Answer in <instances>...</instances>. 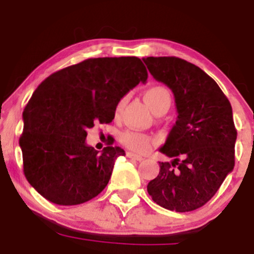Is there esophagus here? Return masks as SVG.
<instances>
[{
  "instance_id": "1",
  "label": "esophagus",
  "mask_w": 254,
  "mask_h": 254,
  "mask_svg": "<svg viewBox=\"0 0 254 254\" xmlns=\"http://www.w3.org/2000/svg\"><path fill=\"white\" fill-rule=\"evenodd\" d=\"M127 156L129 157V159L136 160V161H142V160H143V157L139 156V155H136V154H133V153H127Z\"/></svg>"
}]
</instances>
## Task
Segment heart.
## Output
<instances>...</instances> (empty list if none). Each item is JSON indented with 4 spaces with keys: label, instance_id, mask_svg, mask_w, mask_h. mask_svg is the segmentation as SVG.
Segmentation results:
<instances>
[{
    "label": "heart",
    "instance_id": "obj_1",
    "mask_svg": "<svg viewBox=\"0 0 254 254\" xmlns=\"http://www.w3.org/2000/svg\"><path fill=\"white\" fill-rule=\"evenodd\" d=\"M144 100L155 113L166 112L172 104V94L165 86H153L144 92ZM123 101L119 103L117 112L122 109ZM122 142L127 148L137 153H145L154 144V138L147 133L138 131H127L122 136Z\"/></svg>",
    "mask_w": 254,
    "mask_h": 254
}]
</instances>
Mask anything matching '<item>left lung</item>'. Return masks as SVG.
Here are the masks:
<instances>
[{
	"label": "left lung",
	"instance_id": "8db88e82",
	"mask_svg": "<svg viewBox=\"0 0 254 254\" xmlns=\"http://www.w3.org/2000/svg\"><path fill=\"white\" fill-rule=\"evenodd\" d=\"M155 80L172 89L178 119L160 151L172 162L147 186L162 208L196 210L215 196L235 164L237 129L229 100L215 80L178 57L143 58Z\"/></svg>",
	"mask_w": 254,
	"mask_h": 254
}]
</instances>
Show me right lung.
<instances>
[{
	"instance_id": "1",
	"label": "right lung",
	"mask_w": 254,
	"mask_h": 254,
	"mask_svg": "<svg viewBox=\"0 0 254 254\" xmlns=\"http://www.w3.org/2000/svg\"><path fill=\"white\" fill-rule=\"evenodd\" d=\"M137 57L88 58L46 77L26 105L19 143L24 174L44 198L76 205L106 188L121 147L99 153L86 144L87 129L111 123L121 99L145 82Z\"/></svg>"
}]
</instances>
